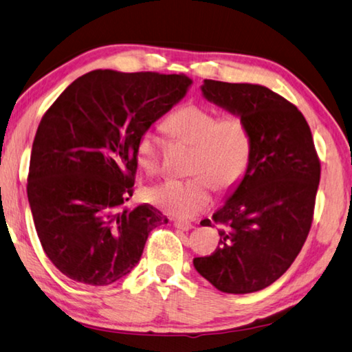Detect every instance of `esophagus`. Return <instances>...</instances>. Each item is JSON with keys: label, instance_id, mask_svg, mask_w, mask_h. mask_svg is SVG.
<instances>
[{"label": "esophagus", "instance_id": "1", "mask_svg": "<svg viewBox=\"0 0 352 352\" xmlns=\"http://www.w3.org/2000/svg\"><path fill=\"white\" fill-rule=\"evenodd\" d=\"M173 226H175L176 229L182 230V232H188L195 227L192 223H188V221H182V219H175V221H173Z\"/></svg>", "mask_w": 352, "mask_h": 352}]
</instances>
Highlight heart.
Returning a JSON list of instances; mask_svg holds the SVG:
<instances>
[{
  "mask_svg": "<svg viewBox=\"0 0 352 352\" xmlns=\"http://www.w3.org/2000/svg\"><path fill=\"white\" fill-rule=\"evenodd\" d=\"M173 138L193 145L187 179H166L148 187L146 199L165 213L190 218L213 202V188L230 190L238 186L249 168L252 138L249 128L238 116L219 117L212 109L190 103L173 113L165 122ZM140 168L153 173L159 166V145L146 131L135 145Z\"/></svg>",
  "mask_w": 352,
  "mask_h": 352,
  "instance_id": "heart-1",
  "label": "heart"
}]
</instances>
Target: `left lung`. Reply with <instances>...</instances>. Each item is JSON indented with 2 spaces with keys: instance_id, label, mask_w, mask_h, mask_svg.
I'll return each instance as SVG.
<instances>
[{
  "instance_id": "1",
  "label": "left lung",
  "mask_w": 352,
  "mask_h": 352,
  "mask_svg": "<svg viewBox=\"0 0 352 352\" xmlns=\"http://www.w3.org/2000/svg\"><path fill=\"white\" fill-rule=\"evenodd\" d=\"M202 97L249 128L252 156L238 186L213 213L218 249L193 266L227 294L261 291L291 267L311 229L320 182L312 134L295 104L252 83L204 80ZM201 226L212 227L210 219Z\"/></svg>"
}]
</instances>
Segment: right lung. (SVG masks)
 I'll use <instances>...</instances> for the list:
<instances>
[{
  "instance_id": "right-lung-1",
  "label": "right lung",
  "mask_w": 352,
  "mask_h": 352,
  "mask_svg": "<svg viewBox=\"0 0 352 352\" xmlns=\"http://www.w3.org/2000/svg\"><path fill=\"white\" fill-rule=\"evenodd\" d=\"M193 80L184 74H85L61 92L36 129L28 199L43 250L61 274L108 286L139 263L157 208L122 204L133 196L135 145L179 103Z\"/></svg>"
}]
</instances>
